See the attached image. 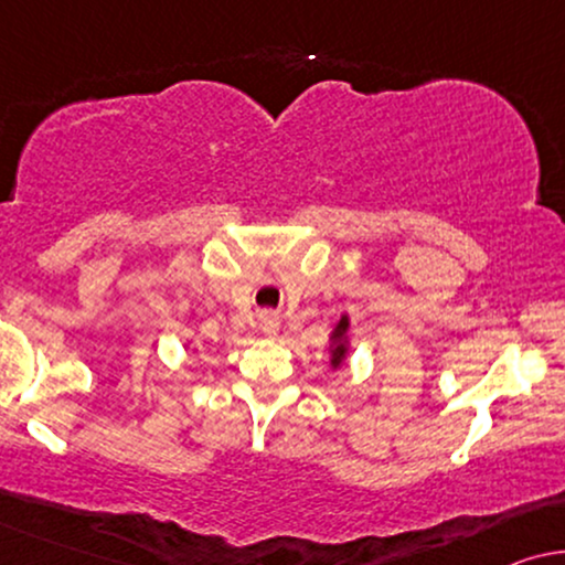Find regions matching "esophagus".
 <instances>
[{
    "mask_svg": "<svg viewBox=\"0 0 565 565\" xmlns=\"http://www.w3.org/2000/svg\"><path fill=\"white\" fill-rule=\"evenodd\" d=\"M279 328H281L279 315H276V312H260V332H264L266 338H276Z\"/></svg>",
    "mask_w": 565,
    "mask_h": 565,
    "instance_id": "obj_1",
    "label": "esophagus"
}]
</instances>
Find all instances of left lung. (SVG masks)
<instances>
[{
	"label": "left lung",
	"mask_w": 565,
	"mask_h": 565,
	"mask_svg": "<svg viewBox=\"0 0 565 565\" xmlns=\"http://www.w3.org/2000/svg\"><path fill=\"white\" fill-rule=\"evenodd\" d=\"M348 330H351V320H348V315L340 317V322L335 324V330H332L330 335V365L332 369H340L348 355Z\"/></svg>",
	"instance_id": "obj_1"
}]
</instances>
